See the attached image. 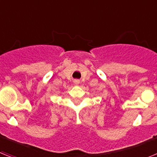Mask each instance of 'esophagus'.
Here are the masks:
<instances>
[{
  "mask_svg": "<svg viewBox=\"0 0 157 157\" xmlns=\"http://www.w3.org/2000/svg\"><path fill=\"white\" fill-rule=\"evenodd\" d=\"M75 85H78V83H79V81H78V80H75Z\"/></svg>",
  "mask_w": 157,
  "mask_h": 157,
  "instance_id": "1",
  "label": "esophagus"
}]
</instances>
